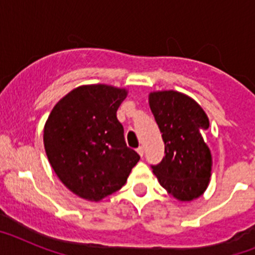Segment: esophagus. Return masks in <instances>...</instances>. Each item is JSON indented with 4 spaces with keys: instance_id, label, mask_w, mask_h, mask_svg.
I'll return each mask as SVG.
<instances>
[{
    "instance_id": "esophagus-1",
    "label": "esophagus",
    "mask_w": 255,
    "mask_h": 255,
    "mask_svg": "<svg viewBox=\"0 0 255 255\" xmlns=\"http://www.w3.org/2000/svg\"><path fill=\"white\" fill-rule=\"evenodd\" d=\"M136 152L139 153V155H140V157H143V155H144V148L143 147H139L138 149H136Z\"/></svg>"
}]
</instances>
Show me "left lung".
Segmentation results:
<instances>
[{
	"instance_id": "8db88e82",
	"label": "left lung",
	"mask_w": 255,
	"mask_h": 255,
	"mask_svg": "<svg viewBox=\"0 0 255 255\" xmlns=\"http://www.w3.org/2000/svg\"><path fill=\"white\" fill-rule=\"evenodd\" d=\"M148 100L164 143V157L152 166L153 173L175 199H197L212 176V154L203 139L208 116L199 103L176 91L152 92Z\"/></svg>"
}]
</instances>
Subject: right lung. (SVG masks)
I'll return each instance as SVG.
<instances>
[{"mask_svg":"<svg viewBox=\"0 0 255 255\" xmlns=\"http://www.w3.org/2000/svg\"><path fill=\"white\" fill-rule=\"evenodd\" d=\"M125 88L80 85L61 98L43 130L46 154L61 182L74 194L100 202L125 185L140 159L124 138L116 112Z\"/></svg>","mask_w":255,"mask_h":255,"instance_id":"right-lung-1","label":"right lung"}]
</instances>
